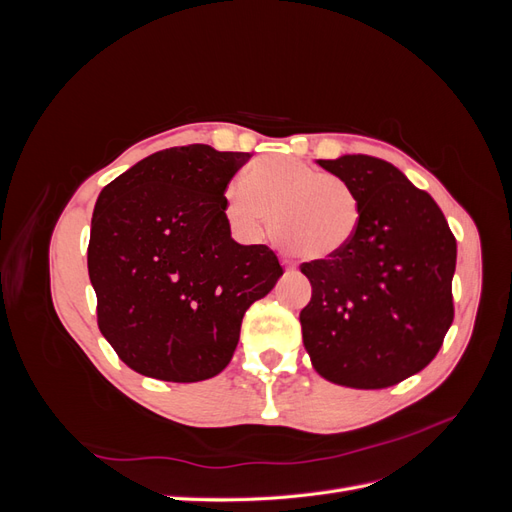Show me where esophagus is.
<instances>
[{
  "label": "esophagus",
  "instance_id": "34e87169",
  "mask_svg": "<svg viewBox=\"0 0 512 512\" xmlns=\"http://www.w3.org/2000/svg\"><path fill=\"white\" fill-rule=\"evenodd\" d=\"M282 265L286 267V271H292V273H294V271H297V262H294V260H290V258H284V260H282Z\"/></svg>",
  "mask_w": 512,
  "mask_h": 512
}]
</instances>
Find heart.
I'll list each match as a JSON object with an SVG mask.
<instances>
[{"label":"heart","mask_w":512,"mask_h":512,"mask_svg":"<svg viewBox=\"0 0 512 512\" xmlns=\"http://www.w3.org/2000/svg\"><path fill=\"white\" fill-rule=\"evenodd\" d=\"M230 226L245 239H258L269 224L277 243L307 260L342 254L361 224V198L331 173L286 156H269L245 170L224 194Z\"/></svg>","instance_id":"b5f03b06"}]
</instances>
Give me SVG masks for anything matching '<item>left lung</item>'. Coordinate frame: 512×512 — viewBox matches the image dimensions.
<instances>
[{
    "label": "left lung",
    "mask_w": 512,
    "mask_h": 512,
    "mask_svg": "<svg viewBox=\"0 0 512 512\" xmlns=\"http://www.w3.org/2000/svg\"><path fill=\"white\" fill-rule=\"evenodd\" d=\"M361 198L342 254L303 262L301 309L314 369L350 389H386L427 367L451 329L457 241L444 213L399 168L371 156L318 160Z\"/></svg>",
    "instance_id": "obj_1"
}]
</instances>
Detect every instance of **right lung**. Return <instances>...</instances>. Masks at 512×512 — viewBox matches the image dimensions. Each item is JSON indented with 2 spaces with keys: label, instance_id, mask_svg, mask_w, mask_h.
<instances>
[{
  "label": "right lung",
  "instance_id": "add662e5",
  "mask_svg": "<svg viewBox=\"0 0 512 512\" xmlns=\"http://www.w3.org/2000/svg\"><path fill=\"white\" fill-rule=\"evenodd\" d=\"M250 158L209 145L170 147L100 192L87 247L98 327L138 374L164 382L218 376L247 307L284 273L271 247L230 237L224 192Z\"/></svg>",
  "mask_w": 512,
  "mask_h": 512
}]
</instances>
